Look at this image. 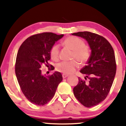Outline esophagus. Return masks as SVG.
I'll return each instance as SVG.
<instances>
[{"label": "esophagus", "instance_id": "esophagus-1", "mask_svg": "<svg viewBox=\"0 0 126 126\" xmlns=\"http://www.w3.org/2000/svg\"><path fill=\"white\" fill-rule=\"evenodd\" d=\"M68 76H69V75H66V74H63V75H62V76H63V79H64V78H66Z\"/></svg>", "mask_w": 126, "mask_h": 126}]
</instances>
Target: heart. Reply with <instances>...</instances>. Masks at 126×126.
Returning <instances> with one entry per match:
<instances>
[{
	"instance_id": "b5f03b06",
	"label": "heart",
	"mask_w": 126,
	"mask_h": 126,
	"mask_svg": "<svg viewBox=\"0 0 126 126\" xmlns=\"http://www.w3.org/2000/svg\"><path fill=\"white\" fill-rule=\"evenodd\" d=\"M66 46L73 51L72 58H76L81 63H85L88 61L90 56V51L85 47V42L81 39L74 36L67 37L63 42ZM60 47L58 44H55L50 50V56L54 61H57L59 59ZM79 64L76 60L70 61H64L58 63L56 66L57 71L65 73L71 74L79 67Z\"/></svg>"
}]
</instances>
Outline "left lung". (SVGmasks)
I'll list each match as a JSON object with an SVG mask.
<instances>
[{
  "instance_id": "left-lung-1",
  "label": "left lung",
  "mask_w": 126,
  "mask_h": 126,
  "mask_svg": "<svg viewBox=\"0 0 126 126\" xmlns=\"http://www.w3.org/2000/svg\"><path fill=\"white\" fill-rule=\"evenodd\" d=\"M72 34L85 39L91 50L87 64L80 71L88 81L79 78L73 91L82 105L92 107L104 100L113 83L116 73L114 51L109 42L98 34L88 31Z\"/></svg>"
}]
</instances>
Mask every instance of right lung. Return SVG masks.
<instances>
[{"label": "right lung", "mask_w": 126, "mask_h": 126, "mask_svg": "<svg viewBox=\"0 0 126 126\" xmlns=\"http://www.w3.org/2000/svg\"><path fill=\"white\" fill-rule=\"evenodd\" d=\"M63 34L43 32L30 37L19 48L15 64V73L23 94L30 102L44 105L53 98L57 86L63 80L61 73L43 75V64L49 66L50 50ZM51 66L53 70L54 67Z\"/></svg>", "instance_id": "1"}]
</instances>
